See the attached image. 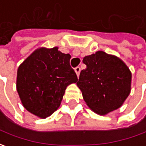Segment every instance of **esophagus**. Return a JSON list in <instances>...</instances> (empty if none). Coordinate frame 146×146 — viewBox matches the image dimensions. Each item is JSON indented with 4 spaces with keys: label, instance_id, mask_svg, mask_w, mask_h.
Masks as SVG:
<instances>
[{
    "label": "esophagus",
    "instance_id": "obj_1",
    "mask_svg": "<svg viewBox=\"0 0 146 146\" xmlns=\"http://www.w3.org/2000/svg\"><path fill=\"white\" fill-rule=\"evenodd\" d=\"M75 71H76V75L79 76V75H80V66H77V67H76V68H75Z\"/></svg>",
    "mask_w": 146,
    "mask_h": 146
}]
</instances>
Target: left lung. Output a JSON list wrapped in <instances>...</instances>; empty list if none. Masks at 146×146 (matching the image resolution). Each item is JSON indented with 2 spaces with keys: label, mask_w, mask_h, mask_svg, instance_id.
Segmentation results:
<instances>
[{
  "label": "left lung",
  "mask_w": 146,
  "mask_h": 146,
  "mask_svg": "<svg viewBox=\"0 0 146 146\" xmlns=\"http://www.w3.org/2000/svg\"><path fill=\"white\" fill-rule=\"evenodd\" d=\"M77 86L88 107L98 115H106L120 107L131 91L132 74L119 58L98 51L83 59Z\"/></svg>",
  "instance_id": "1"
}]
</instances>
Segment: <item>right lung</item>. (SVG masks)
Instances as JSON below:
<instances>
[{"instance_id":"1","label":"right lung","mask_w":146,"mask_h":146,"mask_svg":"<svg viewBox=\"0 0 146 146\" xmlns=\"http://www.w3.org/2000/svg\"><path fill=\"white\" fill-rule=\"evenodd\" d=\"M70 55L58 48H41L20 65L17 91L23 106L31 114L46 118L58 109L66 87L78 79L70 65Z\"/></svg>"}]
</instances>
